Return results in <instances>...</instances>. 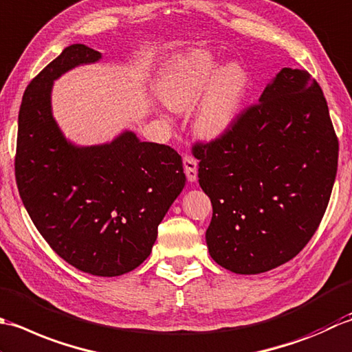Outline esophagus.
<instances>
[{"instance_id":"obj_1","label":"esophagus","mask_w":352,"mask_h":352,"mask_svg":"<svg viewBox=\"0 0 352 352\" xmlns=\"http://www.w3.org/2000/svg\"><path fill=\"white\" fill-rule=\"evenodd\" d=\"M184 171L186 175V179H188L190 182H196V179H197V161L190 155L184 156Z\"/></svg>"}]
</instances>
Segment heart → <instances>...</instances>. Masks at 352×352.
<instances>
[{
    "mask_svg": "<svg viewBox=\"0 0 352 352\" xmlns=\"http://www.w3.org/2000/svg\"><path fill=\"white\" fill-rule=\"evenodd\" d=\"M252 91L250 71L239 62L225 63L210 50L176 53L164 63L157 92L175 112L196 106L192 129L204 141H219L234 131Z\"/></svg>",
    "mask_w": 352,
    "mask_h": 352,
    "instance_id": "obj_1",
    "label": "heart"
}]
</instances>
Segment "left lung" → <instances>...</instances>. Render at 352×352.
<instances>
[{"instance_id": "8db88e82", "label": "left lung", "mask_w": 352, "mask_h": 352, "mask_svg": "<svg viewBox=\"0 0 352 352\" xmlns=\"http://www.w3.org/2000/svg\"><path fill=\"white\" fill-rule=\"evenodd\" d=\"M199 184L211 199L206 246L239 275L275 269L304 249L324 217L339 141L318 82L283 68L234 131L196 144Z\"/></svg>"}]
</instances>
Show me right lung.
Wrapping results in <instances>:
<instances>
[{"instance_id": "1", "label": "right lung", "mask_w": 352, "mask_h": 352, "mask_svg": "<svg viewBox=\"0 0 352 352\" xmlns=\"http://www.w3.org/2000/svg\"><path fill=\"white\" fill-rule=\"evenodd\" d=\"M100 59V52L73 44L27 86L15 176L28 216L57 255L86 274L120 276L152 252L185 175L176 150L131 131L97 146L67 140L53 117L54 80Z\"/></svg>"}]
</instances>
